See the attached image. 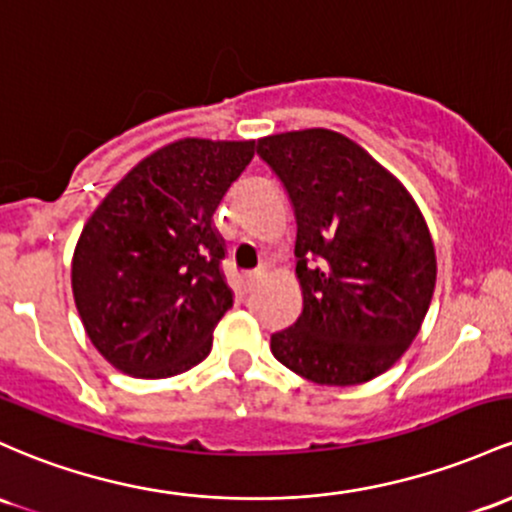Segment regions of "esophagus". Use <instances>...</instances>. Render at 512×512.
<instances>
[{
    "mask_svg": "<svg viewBox=\"0 0 512 512\" xmlns=\"http://www.w3.org/2000/svg\"><path fill=\"white\" fill-rule=\"evenodd\" d=\"M262 277H265V272H260V269H257V272L245 274V284H247V289H255V286L262 282Z\"/></svg>",
    "mask_w": 512,
    "mask_h": 512,
    "instance_id": "obj_1",
    "label": "esophagus"
}]
</instances>
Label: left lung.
<instances>
[{"instance_id":"1","label":"left lung","mask_w":512,"mask_h":512,"mask_svg":"<svg viewBox=\"0 0 512 512\" xmlns=\"http://www.w3.org/2000/svg\"><path fill=\"white\" fill-rule=\"evenodd\" d=\"M296 213L303 311L272 355L323 386L364 384L408 350L428 313L437 262L413 196L342 133L257 140Z\"/></svg>"}]
</instances>
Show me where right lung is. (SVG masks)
<instances>
[{
    "label": "right lung",
    "instance_id": "right-lung-1",
    "mask_svg": "<svg viewBox=\"0 0 512 512\" xmlns=\"http://www.w3.org/2000/svg\"><path fill=\"white\" fill-rule=\"evenodd\" d=\"M255 155V140L182 138L138 162L106 194L72 257V294L92 345L138 379L209 357L233 306L213 213Z\"/></svg>",
    "mask_w": 512,
    "mask_h": 512
}]
</instances>
